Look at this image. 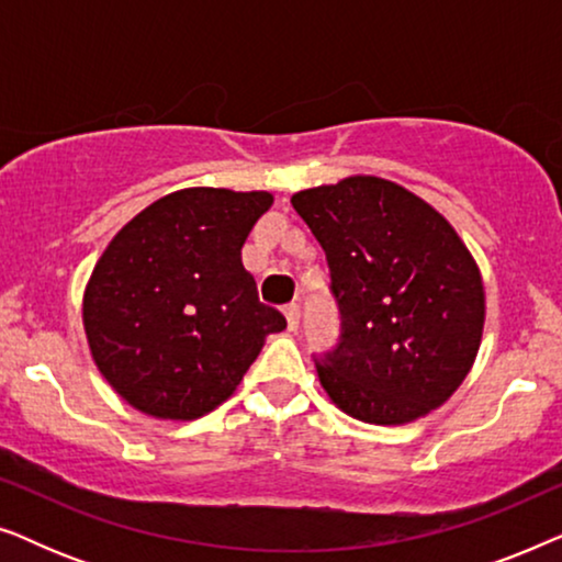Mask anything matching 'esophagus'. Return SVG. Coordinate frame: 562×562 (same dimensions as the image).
Returning a JSON list of instances; mask_svg holds the SVG:
<instances>
[{"label": "esophagus", "instance_id": "34e87169", "mask_svg": "<svg viewBox=\"0 0 562 562\" xmlns=\"http://www.w3.org/2000/svg\"><path fill=\"white\" fill-rule=\"evenodd\" d=\"M283 314H286L289 329H296L299 327V314H302V306H299L296 302H291V304H286V310H283Z\"/></svg>", "mask_w": 562, "mask_h": 562}]
</instances>
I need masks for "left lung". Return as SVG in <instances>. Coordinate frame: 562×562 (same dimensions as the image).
Masks as SVG:
<instances>
[{
	"label": "left lung",
	"instance_id": "obj_1",
	"mask_svg": "<svg viewBox=\"0 0 562 562\" xmlns=\"http://www.w3.org/2000/svg\"><path fill=\"white\" fill-rule=\"evenodd\" d=\"M327 256L340 342L314 358L322 386L368 425H406L452 396L483 333V281L456 229L379 176L291 196Z\"/></svg>",
	"mask_w": 562,
	"mask_h": 562
}]
</instances>
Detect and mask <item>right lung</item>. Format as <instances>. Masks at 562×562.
<instances>
[{
  "instance_id": "1",
  "label": "right lung",
  "mask_w": 562,
  "mask_h": 562,
  "mask_svg": "<svg viewBox=\"0 0 562 562\" xmlns=\"http://www.w3.org/2000/svg\"><path fill=\"white\" fill-rule=\"evenodd\" d=\"M271 204L268 191L181 189L106 245L83 291V329L99 373L135 409L204 417L286 327L240 252Z\"/></svg>"
}]
</instances>
